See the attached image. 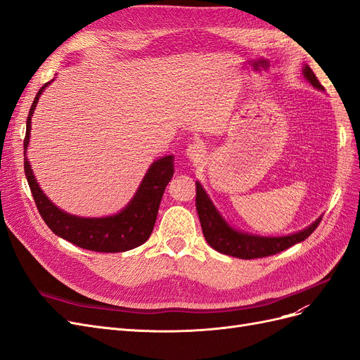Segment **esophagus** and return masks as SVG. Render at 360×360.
Masks as SVG:
<instances>
[{"mask_svg":"<svg viewBox=\"0 0 360 360\" xmlns=\"http://www.w3.org/2000/svg\"><path fill=\"white\" fill-rule=\"evenodd\" d=\"M186 156L192 160V162H200L202 160V158L205 156V148L202 144L200 143H192L188 148H186Z\"/></svg>","mask_w":360,"mask_h":360,"instance_id":"1","label":"esophagus"}]
</instances>
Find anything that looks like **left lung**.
Listing matches in <instances>:
<instances>
[{"mask_svg": "<svg viewBox=\"0 0 360 360\" xmlns=\"http://www.w3.org/2000/svg\"><path fill=\"white\" fill-rule=\"evenodd\" d=\"M303 76L315 89L324 90V86L320 84L309 66L303 68ZM195 205H197L202 234L207 243L216 249L217 252L242 259L263 258L282 252L287 248L308 238L321 222V217H319L317 221L311 224L308 228H304V230L282 237H263L237 231L233 226L228 225L219 212L216 210V207L209 198V195L202 189L200 181H197V200H195Z\"/></svg>", "mask_w": 360, "mask_h": 360, "instance_id": "obj_1", "label": "left lung"}]
</instances>
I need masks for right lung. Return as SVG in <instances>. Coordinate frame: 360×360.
Listing matches in <instances>:
<instances>
[{
    "label": "right lung",
    "mask_w": 360,
    "mask_h": 360,
    "mask_svg": "<svg viewBox=\"0 0 360 360\" xmlns=\"http://www.w3.org/2000/svg\"><path fill=\"white\" fill-rule=\"evenodd\" d=\"M49 84L51 82L43 85L32 101L27 117V132L24 139L25 177L43 221L51 228L52 233H56L64 240L84 249L96 250V252H124V250L146 243L153 231L162 195L174 176V156L160 158L151 163L132 201L117 214L106 217H81L60 210L39 188L25 155L30 144L32 112L36 110L40 94Z\"/></svg>",
    "instance_id": "obj_1"
}]
</instances>
